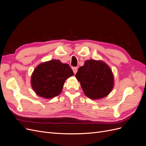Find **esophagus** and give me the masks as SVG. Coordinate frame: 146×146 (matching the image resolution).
I'll return each mask as SVG.
<instances>
[{"mask_svg": "<svg viewBox=\"0 0 146 146\" xmlns=\"http://www.w3.org/2000/svg\"><path fill=\"white\" fill-rule=\"evenodd\" d=\"M72 69H73V71L74 74H76V73H77V72H78V68H77V67H73Z\"/></svg>", "mask_w": 146, "mask_h": 146, "instance_id": "esophagus-1", "label": "esophagus"}]
</instances>
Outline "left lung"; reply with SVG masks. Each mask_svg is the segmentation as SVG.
<instances>
[{"instance_id": "obj_1", "label": "left lung", "mask_w": 146, "mask_h": 146, "mask_svg": "<svg viewBox=\"0 0 146 146\" xmlns=\"http://www.w3.org/2000/svg\"><path fill=\"white\" fill-rule=\"evenodd\" d=\"M75 76L86 96L93 100L105 98L114 87L113 74L110 67L102 60H86Z\"/></svg>"}]
</instances>
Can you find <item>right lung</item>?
I'll list each match as a JSON object with an SVG mask.
<instances>
[{"mask_svg":"<svg viewBox=\"0 0 146 146\" xmlns=\"http://www.w3.org/2000/svg\"><path fill=\"white\" fill-rule=\"evenodd\" d=\"M72 68L58 59L39 64L31 77V85L37 95L45 99L58 96L62 90L65 80L73 76Z\"/></svg>","mask_w":146,"mask_h":146,"instance_id":"1","label":"right lung"}]
</instances>
